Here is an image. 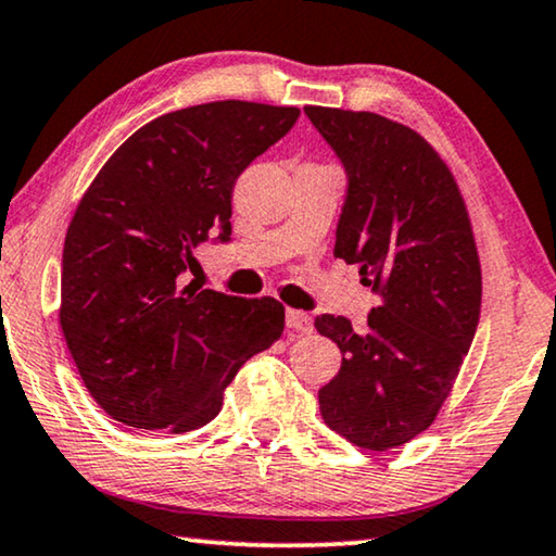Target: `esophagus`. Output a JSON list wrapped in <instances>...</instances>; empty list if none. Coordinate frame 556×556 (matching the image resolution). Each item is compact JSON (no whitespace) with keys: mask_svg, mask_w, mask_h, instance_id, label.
Wrapping results in <instances>:
<instances>
[{"mask_svg":"<svg viewBox=\"0 0 556 556\" xmlns=\"http://www.w3.org/2000/svg\"><path fill=\"white\" fill-rule=\"evenodd\" d=\"M287 327L292 331H300V334H309V331L314 329V321L306 312L287 309Z\"/></svg>","mask_w":556,"mask_h":556,"instance_id":"1","label":"esophagus"}]
</instances>
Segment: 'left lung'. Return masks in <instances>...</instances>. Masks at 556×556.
Here are the masks:
<instances>
[{
	"instance_id": "obj_1",
	"label": "left lung",
	"mask_w": 556,
	"mask_h": 556,
	"mask_svg": "<svg viewBox=\"0 0 556 556\" xmlns=\"http://www.w3.org/2000/svg\"><path fill=\"white\" fill-rule=\"evenodd\" d=\"M304 112L350 177L334 256L359 264L362 285L382 294L364 327L334 314L314 319L342 350L319 412L346 442L387 452L432 427L475 339V231L457 179L419 131L375 112Z\"/></svg>"
}]
</instances>
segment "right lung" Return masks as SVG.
I'll list each match as a JSON object with an SVG mask.
<instances>
[{"label":"right lung","instance_id":"obj_1","mask_svg":"<svg viewBox=\"0 0 556 556\" xmlns=\"http://www.w3.org/2000/svg\"><path fill=\"white\" fill-rule=\"evenodd\" d=\"M296 106L222 99L144 124L79 199L62 254L60 325L87 392L112 419L192 432L242 364L285 331L275 296L185 285L192 250L229 239L231 189L287 135Z\"/></svg>","mask_w":556,"mask_h":556}]
</instances>
